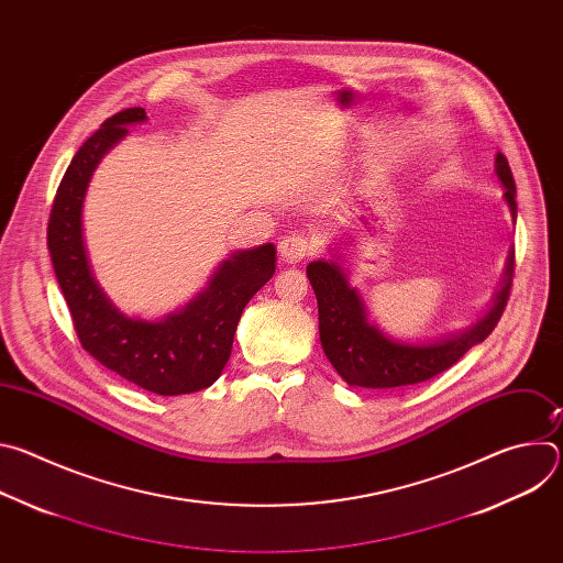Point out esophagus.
Wrapping results in <instances>:
<instances>
[{
    "instance_id": "34e87169",
    "label": "esophagus",
    "mask_w": 563,
    "mask_h": 563,
    "mask_svg": "<svg viewBox=\"0 0 563 563\" xmlns=\"http://www.w3.org/2000/svg\"><path fill=\"white\" fill-rule=\"evenodd\" d=\"M311 252L309 240L302 233H289L278 243V254L285 263H300Z\"/></svg>"
}]
</instances>
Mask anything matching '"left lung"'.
Masks as SVG:
<instances>
[{
	"label": "left lung",
	"instance_id": "left-lung-1",
	"mask_svg": "<svg viewBox=\"0 0 563 563\" xmlns=\"http://www.w3.org/2000/svg\"><path fill=\"white\" fill-rule=\"evenodd\" d=\"M495 176L506 189L504 202L510 209L512 222H517V187L504 153L495 157ZM330 258H316L307 265V278L318 302L320 345L350 387L365 389L423 383L445 372L474 345L484 343L506 309L515 272V250H510L499 289L484 313L456 332L406 341L383 332L376 320L369 318L361 291L350 280V265L341 247H330Z\"/></svg>",
	"mask_w": 563,
	"mask_h": 563
}]
</instances>
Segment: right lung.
<instances>
[{"mask_svg":"<svg viewBox=\"0 0 563 563\" xmlns=\"http://www.w3.org/2000/svg\"><path fill=\"white\" fill-rule=\"evenodd\" d=\"M146 120L144 109H124L73 155L51 209L48 252L82 347L129 383L178 396L218 380L245 305L276 272V250L265 243L231 252L205 289L167 316H129L115 307L93 276L82 213L102 157L129 135V126Z\"/></svg>","mask_w":563,"mask_h":563,"instance_id":"1","label":"right lung"}]
</instances>
